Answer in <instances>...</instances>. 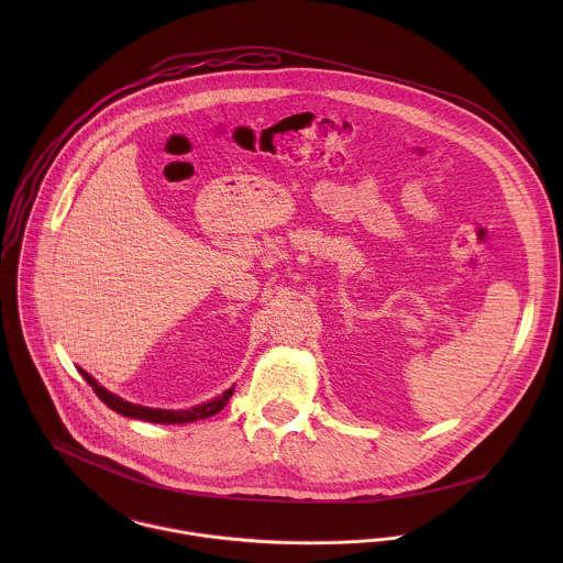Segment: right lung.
Segmentation results:
<instances>
[{"label":"right lung","instance_id":"obj_1","mask_svg":"<svg viewBox=\"0 0 563 563\" xmlns=\"http://www.w3.org/2000/svg\"><path fill=\"white\" fill-rule=\"evenodd\" d=\"M78 371H80L81 377L86 379V384L92 388V393L106 402L110 409H114L117 413L128 416V418L147 420V422H161V424H184V422H195V420H201V418H210L217 411H221L230 401V397L234 395V388H230L223 397H219L214 401L201 402V405L190 407V409H175V411L173 409H152V407H143V405H134V402L119 399L117 395L101 388L86 371H81V368H78Z\"/></svg>","mask_w":563,"mask_h":563}]
</instances>
